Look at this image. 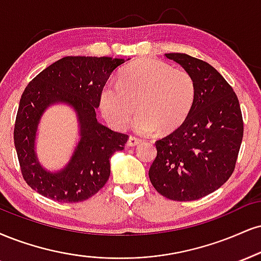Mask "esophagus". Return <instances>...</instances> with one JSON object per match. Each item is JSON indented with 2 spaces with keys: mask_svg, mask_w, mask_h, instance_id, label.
Masks as SVG:
<instances>
[{
  "mask_svg": "<svg viewBox=\"0 0 261 261\" xmlns=\"http://www.w3.org/2000/svg\"><path fill=\"white\" fill-rule=\"evenodd\" d=\"M141 142H142V140L141 139H137V137H135V136H130L127 140V146L135 147V146H137V144H140Z\"/></svg>",
  "mask_w": 261,
  "mask_h": 261,
  "instance_id": "esophagus-1",
  "label": "esophagus"
}]
</instances>
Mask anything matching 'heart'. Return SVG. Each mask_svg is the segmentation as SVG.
Listing matches in <instances>:
<instances>
[{
	"label": "heart",
	"instance_id": "heart-1",
	"mask_svg": "<svg viewBox=\"0 0 261 261\" xmlns=\"http://www.w3.org/2000/svg\"><path fill=\"white\" fill-rule=\"evenodd\" d=\"M196 85L190 74L175 70L158 59H141L121 70L118 83H107L99 95L106 120L124 130L135 113L134 130L152 135L162 127L170 131L180 126L192 111Z\"/></svg>",
	"mask_w": 261,
	"mask_h": 261
}]
</instances>
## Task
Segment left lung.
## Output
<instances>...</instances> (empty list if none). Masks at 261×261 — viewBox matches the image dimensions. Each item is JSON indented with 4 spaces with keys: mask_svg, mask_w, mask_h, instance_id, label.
I'll use <instances>...</instances> for the list:
<instances>
[{
    "mask_svg": "<svg viewBox=\"0 0 261 261\" xmlns=\"http://www.w3.org/2000/svg\"><path fill=\"white\" fill-rule=\"evenodd\" d=\"M191 75L196 98L186 120L155 142L156 158L149 180L171 200H196L214 192L236 166L243 119L236 93L206 62L185 53H166Z\"/></svg>",
    "mask_w": 261,
    "mask_h": 261,
    "instance_id": "8db88e82",
    "label": "left lung"
}]
</instances>
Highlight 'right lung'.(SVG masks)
<instances>
[{
	"label": "right lung",
	"instance_id": "right-lung-1",
	"mask_svg": "<svg viewBox=\"0 0 261 261\" xmlns=\"http://www.w3.org/2000/svg\"><path fill=\"white\" fill-rule=\"evenodd\" d=\"M122 63L125 59L112 57H64L25 87L15 118L14 146L24 180L36 192L56 202H83L108 181L112 155L124 149L128 136L98 122L96 108L107 80ZM58 102L74 109L81 139L68 164L48 172L39 164L35 141L43 113Z\"/></svg>",
	"mask_w": 261,
	"mask_h": 261
}]
</instances>
